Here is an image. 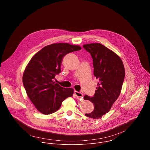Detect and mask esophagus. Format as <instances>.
I'll use <instances>...</instances> for the list:
<instances>
[{
	"label": "esophagus",
	"instance_id": "1",
	"mask_svg": "<svg viewBox=\"0 0 150 150\" xmlns=\"http://www.w3.org/2000/svg\"><path fill=\"white\" fill-rule=\"evenodd\" d=\"M74 94H75V96H76V97L77 99H80V98H83V94H82V93H80V92L75 91H74Z\"/></svg>",
	"mask_w": 150,
	"mask_h": 150
}]
</instances>
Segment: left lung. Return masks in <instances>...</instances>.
<instances>
[{
  "mask_svg": "<svg viewBox=\"0 0 150 150\" xmlns=\"http://www.w3.org/2000/svg\"><path fill=\"white\" fill-rule=\"evenodd\" d=\"M83 47L91 56L94 76L99 80L94 96L84 97L94 106L91 112L85 115L98 119L110 111L119 97L125 77L124 67L120 57L101 44H87Z\"/></svg>",
  "mask_w": 150,
  "mask_h": 150,
  "instance_id": "obj_1",
  "label": "left lung"
}]
</instances>
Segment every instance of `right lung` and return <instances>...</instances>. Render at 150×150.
I'll return each instance as SVG.
<instances>
[{"mask_svg":"<svg viewBox=\"0 0 150 150\" xmlns=\"http://www.w3.org/2000/svg\"><path fill=\"white\" fill-rule=\"evenodd\" d=\"M81 49L77 45L54 43L44 47L29 62L23 73V83L30 101L41 113L54 112L63 101L73 96L72 88L61 87L54 80L61 72L64 56Z\"/></svg>","mask_w":150,"mask_h":150,"instance_id":"add662e5","label":"right lung"}]
</instances>
